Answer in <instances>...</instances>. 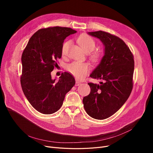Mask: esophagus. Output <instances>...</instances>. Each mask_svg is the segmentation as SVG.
I'll return each instance as SVG.
<instances>
[{"label":"esophagus","mask_w":153,"mask_h":153,"mask_svg":"<svg viewBox=\"0 0 153 153\" xmlns=\"http://www.w3.org/2000/svg\"><path fill=\"white\" fill-rule=\"evenodd\" d=\"M80 84H81V82L76 81V84H75V85H76V86H78V85H79Z\"/></svg>","instance_id":"obj_1"}]
</instances>
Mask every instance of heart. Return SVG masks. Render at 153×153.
<instances>
[{
  "label": "heart",
  "mask_w": 153,
  "mask_h": 153,
  "mask_svg": "<svg viewBox=\"0 0 153 153\" xmlns=\"http://www.w3.org/2000/svg\"><path fill=\"white\" fill-rule=\"evenodd\" d=\"M77 42L86 53L92 51L95 48L96 44L94 39L88 35L84 34L81 35L78 38ZM69 45L70 41H66L62 44L61 47L62 56H64L67 54ZM91 58L94 61L97 62L100 59L101 55L97 51H93L91 54ZM90 69V65L87 62L77 61H74L69 64L66 67V69L69 73L78 79H83L88 74Z\"/></svg>",
  "instance_id": "heart-1"
}]
</instances>
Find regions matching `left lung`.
Returning <instances> with one entry per match:
<instances>
[{
    "instance_id": "left-lung-1",
    "label": "left lung",
    "mask_w": 153,
    "mask_h": 153,
    "mask_svg": "<svg viewBox=\"0 0 153 153\" xmlns=\"http://www.w3.org/2000/svg\"><path fill=\"white\" fill-rule=\"evenodd\" d=\"M105 46V54L90 75L103 80L100 84L88 83L91 92L83 98L87 114L93 118L103 120L122 107L131 92L134 62L133 55L123 40L108 32H89Z\"/></svg>"
}]
</instances>
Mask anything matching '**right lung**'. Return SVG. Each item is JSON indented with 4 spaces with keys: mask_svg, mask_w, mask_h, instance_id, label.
Segmentation results:
<instances>
[{
    "mask_svg": "<svg viewBox=\"0 0 153 153\" xmlns=\"http://www.w3.org/2000/svg\"><path fill=\"white\" fill-rule=\"evenodd\" d=\"M76 31L68 27H53L38 30L29 39L22 56L20 83L30 103L38 111L52 114L62 106L65 95L75 85V79L62 72L59 81L51 79V72L61 58L65 38Z\"/></svg>",
    "mask_w": 153,
    "mask_h": 153,
    "instance_id": "1",
    "label": "right lung"
}]
</instances>
